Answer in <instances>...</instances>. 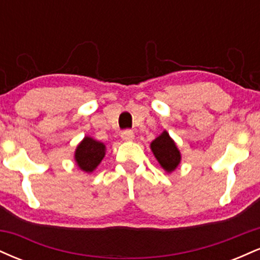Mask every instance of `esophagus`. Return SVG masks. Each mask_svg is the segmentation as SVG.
Returning a JSON list of instances; mask_svg holds the SVG:
<instances>
[{
    "label": "esophagus",
    "mask_w": 260,
    "mask_h": 260,
    "mask_svg": "<svg viewBox=\"0 0 260 260\" xmlns=\"http://www.w3.org/2000/svg\"><path fill=\"white\" fill-rule=\"evenodd\" d=\"M121 138L123 140H133L134 139V133L132 131H123L121 133Z\"/></svg>",
    "instance_id": "obj_1"
}]
</instances>
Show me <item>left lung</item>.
Masks as SVG:
<instances>
[{
	"label": "left lung",
	"mask_w": 260,
	"mask_h": 260,
	"mask_svg": "<svg viewBox=\"0 0 260 260\" xmlns=\"http://www.w3.org/2000/svg\"><path fill=\"white\" fill-rule=\"evenodd\" d=\"M150 149L155 159L168 174L174 172L181 164L182 155L175 140L170 137L168 131H164L150 143Z\"/></svg>",
	"instance_id": "1"
}]
</instances>
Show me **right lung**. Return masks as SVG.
<instances>
[{
    "instance_id": "right-lung-1",
    "label": "right lung",
    "mask_w": 260,
    "mask_h": 260,
    "mask_svg": "<svg viewBox=\"0 0 260 260\" xmlns=\"http://www.w3.org/2000/svg\"><path fill=\"white\" fill-rule=\"evenodd\" d=\"M105 154L106 145L104 143L94 139L92 137L85 136L77 145L74 151V161L82 171L92 174L105 157Z\"/></svg>"
}]
</instances>
